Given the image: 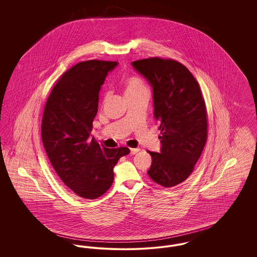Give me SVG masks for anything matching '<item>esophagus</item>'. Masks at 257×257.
<instances>
[{
    "mask_svg": "<svg viewBox=\"0 0 257 257\" xmlns=\"http://www.w3.org/2000/svg\"><path fill=\"white\" fill-rule=\"evenodd\" d=\"M140 150H141L140 148H131V149H130V153H131L132 155H134L136 153H138Z\"/></svg>",
    "mask_w": 257,
    "mask_h": 257,
    "instance_id": "34e87169",
    "label": "esophagus"
}]
</instances>
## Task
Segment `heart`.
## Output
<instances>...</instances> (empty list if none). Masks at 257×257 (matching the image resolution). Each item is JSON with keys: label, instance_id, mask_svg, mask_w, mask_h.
I'll use <instances>...</instances> for the list:
<instances>
[{"label": "heart", "instance_id": "b5f03b06", "mask_svg": "<svg viewBox=\"0 0 257 257\" xmlns=\"http://www.w3.org/2000/svg\"><path fill=\"white\" fill-rule=\"evenodd\" d=\"M121 86H122L126 97H129L135 93H137L138 91L147 88L145 82L137 76L125 77L121 82Z\"/></svg>", "mask_w": 257, "mask_h": 257}]
</instances>
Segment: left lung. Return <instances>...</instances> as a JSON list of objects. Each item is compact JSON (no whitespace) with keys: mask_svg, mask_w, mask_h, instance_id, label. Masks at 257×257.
Instances as JSON below:
<instances>
[{"mask_svg":"<svg viewBox=\"0 0 257 257\" xmlns=\"http://www.w3.org/2000/svg\"><path fill=\"white\" fill-rule=\"evenodd\" d=\"M152 87L153 115L162 135L159 153L148 151L150 178L164 187L185 181L207 140L205 103L195 77L178 61L150 58L132 62Z\"/></svg>","mask_w":257,"mask_h":257,"instance_id":"1","label":"left lung"}]
</instances>
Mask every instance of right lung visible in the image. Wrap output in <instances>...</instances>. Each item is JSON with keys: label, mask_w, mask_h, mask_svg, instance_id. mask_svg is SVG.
I'll list each match as a JSON object with an SVG mask.
<instances>
[{"label": "right lung", "mask_w": 257, "mask_h": 257, "mask_svg": "<svg viewBox=\"0 0 257 257\" xmlns=\"http://www.w3.org/2000/svg\"><path fill=\"white\" fill-rule=\"evenodd\" d=\"M116 61L77 63L61 76L46 102L41 137L62 182L78 196L94 199L110 189L113 168L127 147L107 148L90 140L99 92Z\"/></svg>", "instance_id": "obj_1"}]
</instances>
